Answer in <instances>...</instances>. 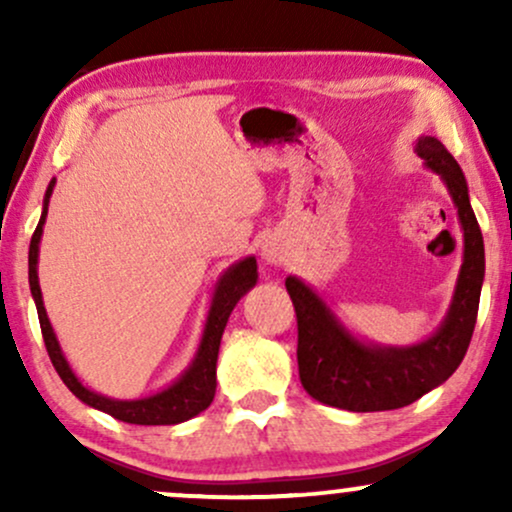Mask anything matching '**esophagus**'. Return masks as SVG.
I'll use <instances>...</instances> for the list:
<instances>
[{"label":"esophagus","mask_w":512,"mask_h":512,"mask_svg":"<svg viewBox=\"0 0 512 512\" xmlns=\"http://www.w3.org/2000/svg\"><path fill=\"white\" fill-rule=\"evenodd\" d=\"M262 260L267 264H279L284 260V248L276 240H269V243L262 245Z\"/></svg>","instance_id":"34e87169"}]
</instances>
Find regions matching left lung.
Wrapping results in <instances>:
<instances>
[{
	"label": "left lung",
	"instance_id": "obj_1",
	"mask_svg": "<svg viewBox=\"0 0 512 512\" xmlns=\"http://www.w3.org/2000/svg\"><path fill=\"white\" fill-rule=\"evenodd\" d=\"M416 154L448 187L464 233V255L445 320L414 346H375L356 339L317 293L289 276L298 320V375L310 397L346 411L407 407L450 378L462 363L477 325L484 284V238L469 204L467 180L436 137H421Z\"/></svg>",
	"mask_w": 512,
	"mask_h": 512
}]
</instances>
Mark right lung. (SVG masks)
<instances>
[{"label":"right lung","mask_w":512,"mask_h":512,"mask_svg":"<svg viewBox=\"0 0 512 512\" xmlns=\"http://www.w3.org/2000/svg\"><path fill=\"white\" fill-rule=\"evenodd\" d=\"M55 180L48 185L43 199V214H40L38 228H35L31 238V248H28V284H31V293L35 308H38V320L40 330H43L45 349H48L52 366H55L57 375L62 378V383L74 392L81 402L88 404L93 409H101L105 414L115 416V419L125 421V424H137V426H173L182 424V421L192 419L199 411H204L214 402L216 395V358H219V346H221V334L226 330V322L231 317L233 308L240 298L248 293L252 286L257 284V260L255 257H245L226 269V274L221 276L219 284H216L214 298H211V308L207 315V325H204L202 342L195 358H192L190 368L175 380L173 385L166 390L156 392L151 397L142 399H110L98 395V392L88 390L86 385H81V380L76 378L74 370L69 368L67 358H64L60 342H57L55 332L48 320L43 305V293H40L38 284V245L40 236H43V223L48 216V204Z\"/></svg>","instance_id":"add662e5"}]
</instances>
